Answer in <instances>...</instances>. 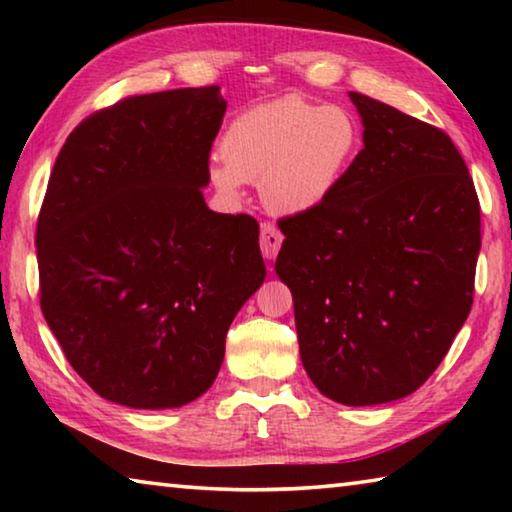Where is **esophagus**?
<instances>
[{
    "mask_svg": "<svg viewBox=\"0 0 512 512\" xmlns=\"http://www.w3.org/2000/svg\"><path fill=\"white\" fill-rule=\"evenodd\" d=\"M259 246H262V255L266 259H273L282 246V232L273 223H264L262 235H259Z\"/></svg>",
    "mask_w": 512,
    "mask_h": 512,
    "instance_id": "esophagus-1",
    "label": "esophagus"
}]
</instances>
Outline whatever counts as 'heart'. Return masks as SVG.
<instances>
[{"instance_id":"heart-1","label":"heart","mask_w":512,"mask_h":512,"mask_svg":"<svg viewBox=\"0 0 512 512\" xmlns=\"http://www.w3.org/2000/svg\"><path fill=\"white\" fill-rule=\"evenodd\" d=\"M361 151V126L348 108L284 97L230 121L221 158L207 180L225 201H239L246 183L275 214H305L323 205L348 176Z\"/></svg>"}]
</instances>
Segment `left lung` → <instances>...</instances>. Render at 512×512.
I'll return each mask as SVG.
<instances>
[{
	"instance_id": "1",
	"label": "left lung",
	"mask_w": 512,
	"mask_h": 512,
	"mask_svg": "<svg viewBox=\"0 0 512 512\" xmlns=\"http://www.w3.org/2000/svg\"><path fill=\"white\" fill-rule=\"evenodd\" d=\"M363 149L323 205L280 219L275 273L296 311L300 359L329 400L411 395L472 309L481 210L440 128L350 92Z\"/></svg>"
}]
</instances>
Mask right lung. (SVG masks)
Returning a JSON list of instances; mask_svg holds the SVG:
<instances>
[{"label":"right lung","instance_id":"right-lung-1","mask_svg":"<svg viewBox=\"0 0 512 512\" xmlns=\"http://www.w3.org/2000/svg\"><path fill=\"white\" fill-rule=\"evenodd\" d=\"M219 85L128 97L60 149L38 216L40 307L94 393L176 409L214 384L262 287L259 223L207 207Z\"/></svg>","mask_w":512,"mask_h":512}]
</instances>
